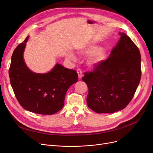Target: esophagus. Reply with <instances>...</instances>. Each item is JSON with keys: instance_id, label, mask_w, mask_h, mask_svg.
<instances>
[{"instance_id": "1", "label": "esophagus", "mask_w": 153, "mask_h": 153, "mask_svg": "<svg viewBox=\"0 0 153 153\" xmlns=\"http://www.w3.org/2000/svg\"><path fill=\"white\" fill-rule=\"evenodd\" d=\"M77 74H78L79 77V78H81L82 76V72L81 70L80 69H77Z\"/></svg>"}]
</instances>
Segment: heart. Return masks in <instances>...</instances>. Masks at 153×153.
I'll return each instance as SVG.
<instances>
[{"mask_svg": "<svg viewBox=\"0 0 153 153\" xmlns=\"http://www.w3.org/2000/svg\"><path fill=\"white\" fill-rule=\"evenodd\" d=\"M79 53L86 57L92 56L89 62L92 68L98 67L108 58L107 51L105 50H102L101 46L95 45H87L80 48ZM68 58L72 61L76 60V56L72 52H69L68 54Z\"/></svg>", "mask_w": 153, "mask_h": 153, "instance_id": "1", "label": "heart"}]
</instances>
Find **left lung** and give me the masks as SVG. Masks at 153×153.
Listing matches in <instances>:
<instances>
[{
  "mask_svg": "<svg viewBox=\"0 0 153 153\" xmlns=\"http://www.w3.org/2000/svg\"><path fill=\"white\" fill-rule=\"evenodd\" d=\"M109 58L82 81L89 88L87 105L98 114L114 113L124 109L133 99L141 76L138 48L125 33Z\"/></svg>",
  "mask_w": 153,
  "mask_h": 153,
  "instance_id": "left-lung-1",
  "label": "left lung"
}]
</instances>
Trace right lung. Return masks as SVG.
<instances>
[{
	"mask_svg": "<svg viewBox=\"0 0 153 153\" xmlns=\"http://www.w3.org/2000/svg\"><path fill=\"white\" fill-rule=\"evenodd\" d=\"M28 36L17 46L12 56L10 81L21 106L41 115H53L62 108L67 91L78 81L75 70L56 64L47 73L31 71L23 59Z\"/></svg>",
	"mask_w": 153,
	"mask_h": 153,
	"instance_id": "obj_1",
	"label": "right lung"
}]
</instances>
